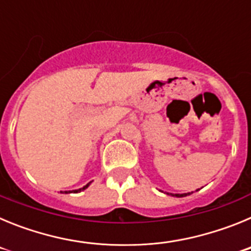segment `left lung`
Returning a JSON list of instances; mask_svg holds the SVG:
<instances>
[{"label": "left lung", "instance_id": "8db88e82", "mask_svg": "<svg viewBox=\"0 0 251 251\" xmlns=\"http://www.w3.org/2000/svg\"><path fill=\"white\" fill-rule=\"evenodd\" d=\"M165 194L171 195V196H174V197H185V196H188V195H191L192 192H187V194H170V192H165Z\"/></svg>", "mask_w": 251, "mask_h": 251}]
</instances>
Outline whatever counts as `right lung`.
<instances>
[{
	"label": "right lung",
	"instance_id": "1",
	"mask_svg": "<svg viewBox=\"0 0 251 251\" xmlns=\"http://www.w3.org/2000/svg\"><path fill=\"white\" fill-rule=\"evenodd\" d=\"M92 182H89V183H86L85 186H84V187H81V188H77V190H73V191H60V192H63V194H72V192H74V194H77V192H81V191H84V190H85V188H88L89 187V185Z\"/></svg>",
	"mask_w": 251,
	"mask_h": 251
}]
</instances>
